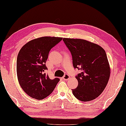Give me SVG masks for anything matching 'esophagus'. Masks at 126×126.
I'll return each instance as SVG.
<instances>
[{
    "mask_svg": "<svg viewBox=\"0 0 126 126\" xmlns=\"http://www.w3.org/2000/svg\"><path fill=\"white\" fill-rule=\"evenodd\" d=\"M69 78H70V76L68 74H66L64 75V76L63 77L64 80H68L69 79Z\"/></svg>",
    "mask_w": 126,
    "mask_h": 126,
    "instance_id": "34e87169",
    "label": "esophagus"
}]
</instances>
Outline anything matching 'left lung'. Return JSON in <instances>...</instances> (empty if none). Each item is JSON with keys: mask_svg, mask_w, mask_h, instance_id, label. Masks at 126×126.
<instances>
[{"mask_svg": "<svg viewBox=\"0 0 126 126\" xmlns=\"http://www.w3.org/2000/svg\"><path fill=\"white\" fill-rule=\"evenodd\" d=\"M63 40L72 56L74 68L81 71L75 76L78 86L72 90L73 95L82 102L95 99L104 91L110 78L105 50L83 39L63 38Z\"/></svg>", "mask_w": 126, "mask_h": 126, "instance_id": "8db88e82", "label": "left lung"}]
</instances>
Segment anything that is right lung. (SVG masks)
I'll return each instance as SVG.
<instances>
[{
    "instance_id": "right-lung-1",
    "label": "right lung",
    "mask_w": 126,
    "mask_h": 126,
    "mask_svg": "<svg viewBox=\"0 0 126 126\" xmlns=\"http://www.w3.org/2000/svg\"><path fill=\"white\" fill-rule=\"evenodd\" d=\"M62 38L44 36L32 40L19 51L17 58V74L21 88L29 96L38 100L47 97L60 81L49 78L46 62L49 52Z\"/></svg>"
}]
</instances>
